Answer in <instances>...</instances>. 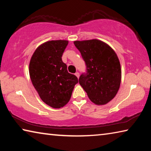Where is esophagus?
I'll return each instance as SVG.
<instances>
[{
    "instance_id": "esophagus-1",
    "label": "esophagus",
    "mask_w": 151,
    "mask_h": 151,
    "mask_svg": "<svg viewBox=\"0 0 151 151\" xmlns=\"http://www.w3.org/2000/svg\"><path fill=\"white\" fill-rule=\"evenodd\" d=\"M75 75L77 76V78H79V76H80V74H79V73L78 72H76V73H75Z\"/></svg>"
}]
</instances>
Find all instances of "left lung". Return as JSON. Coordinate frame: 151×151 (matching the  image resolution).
<instances>
[{"label": "left lung", "instance_id": "left-lung-1", "mask_svg": "<svg viewBox=\"0 0 151 151\" xmlns=\"http://www.w3.org/2000/svg\"><path fill=\"white\" fill-rule=\"evenodd\" d=\"M74 44L86 65L79 84L93 103L98 105L108 103L115 96L121 81V65L115 52L96 39L76 40Z\"/></svg>", "mask_w": 151, "mask_h": 151}]
</instances>
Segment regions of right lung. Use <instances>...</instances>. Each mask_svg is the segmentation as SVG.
<instances>
[{
	"label": "right lung",
	"mask_w": 151,
	"mask_h": 151,
	"mask_svg": "<svg viewBox=\"0 0 151 151\" xmlns=\"http://www.w3.org/2000/svg\"><path fill=\"white\" fill-rule=\"evenodd\" d=\"M67 40H51L39 46L32 56L29 74L42 101L55 109L69 101L78 78L68 72L62 56Z\"/></svg>",
	"instance_id": "add662e5"
}]
</instances>
